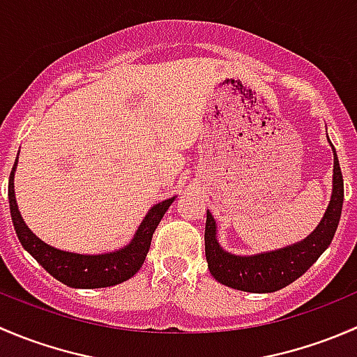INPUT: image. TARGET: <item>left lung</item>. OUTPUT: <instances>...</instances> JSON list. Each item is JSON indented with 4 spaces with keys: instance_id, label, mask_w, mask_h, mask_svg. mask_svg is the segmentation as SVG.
Wrapping results in <instances>:
<instances>
[{
    "instance_id": "8db88e82",
    "label": "left lung",
    "mask_w": 357,
    "mask_h": 357,
    "mask_svg": "<svg viewBox=\"0 0 357 357\" xmlns=\"http://www.w3.org/2000/svg\"><path fill=\"white\" fill-rule=\"evenodd\" d=\"M330 146L333 150V181L330 204L319 225L301 242L254 255L231 254L219 243L218 225L214 215L207 211L205 257H207L208 271L219 283L229 289L252 291V294L276 291L301 278L328 248L337 231L342 204H344V179H342L340 164L332 142Z\"/></svg>"
}]
</instances>
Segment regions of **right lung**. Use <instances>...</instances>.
Listing matches in <instances>:
<instances>
[{"label":"right lung","mask_w":357,"mask_h":357,"mask_svg":"<svg viewBox=\"0 0 357 357\" xmlns=\"http://www.w3.org/2000/svg\"><path fill=\"white\" fill-rule=\"evenodd\" d=\"M19 155L13 164L12 174L8 181V200L12 221L15 226V233L20 243L53 278L62 282L63 285L72 289H103V287H114L126 280L132 278L145 262L146 254L150 250L153 231L157 229L158 222L164 218L167 208L171 207L176 197L162 200L153 205L143 221L139 222L135 236L128 245L103 254H77L48 245L39 236H36L25 225L22 214L19 211L15 199V188H13V178H15Z\"/></svg>","instance_id":"add662e5"}]
</instances>
